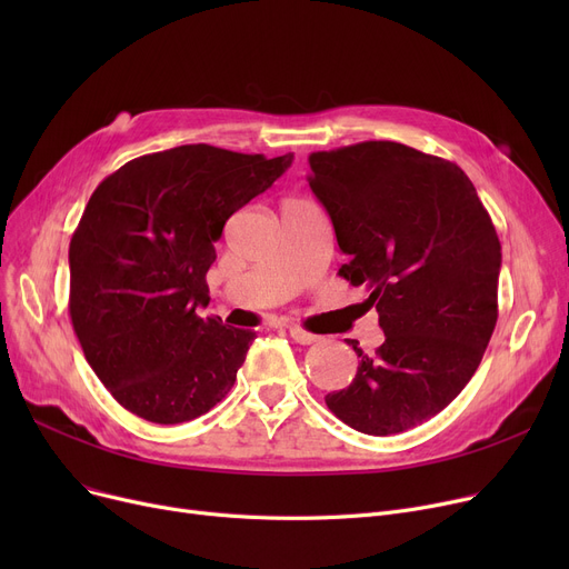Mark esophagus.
Listing matches in <instances>:
<instances>
[{"instance_id": "1", "label": "esophagus", "mask_w": 569, "mask_h": 569, "mask_svg": "<svg viewBox=\"0 0 569 569\" xmlns=\"http://www.w3.org/2000/svg\"><path fill=\"white\" fill-rule=\"evenodd\" d=\"M288 332H290V339H292L295 343H300V346H311V343L318 341V335H311V332L302 330V327H297V325L288 327Z\"/></svg>"}]
</instances>
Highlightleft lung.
Returning a JSON list of instances; mask_svg holds the SVG:
<instances>
[{"label": "left lung", "mask_w": 569, "mask_h": 569, "mask_svg": "<svg viewBox=\"0 0 569 569\" xmlns=\"http://www.w3.org/2000/svg\"><path fill=\"white\" fill-rule=\"evenodd\" d=\"M309 187L348 256L339 277L369 290L385 343L346 390L325 397L369 436L412 429L450 406L482 362L498 320L500 242L468 174L392 140L309 157Z\"/></svg>", "instance_id": "obj_1"}]
</instances>
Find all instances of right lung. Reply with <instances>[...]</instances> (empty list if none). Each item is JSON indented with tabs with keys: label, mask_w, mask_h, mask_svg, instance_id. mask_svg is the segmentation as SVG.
I'll return each instance as SVG.
<instances>
[{
	"label": "right lung",
	"mask_w": 569,
	"mask_h": 569,
	"mask_svg": "<svg viewBox=\"0 0 569 569\" xmlns=\"http://www.w3.org/2000/svg\"><path fill=\"white\" fill-rule=\"evenodd\" d=\"M290 163L200 142L138 157L97 187L69 247V313L119 406L179 425L230 392L256 332L198 313L204 277L226 221Z\"/></svg>",
	"instance_id": "right-lung-1"
}]
</instances>
